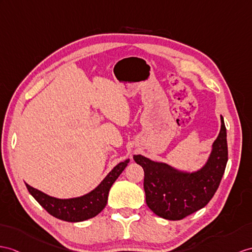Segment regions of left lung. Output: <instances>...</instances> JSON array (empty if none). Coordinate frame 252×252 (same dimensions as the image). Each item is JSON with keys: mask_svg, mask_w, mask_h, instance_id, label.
<instances>
[{"mask_svg": "<svg viewBox=\"0 0 252 252\" xmlns=\"http://www.w3.org/2000/svg\"><path fill=\"white\" fill-rule=\"evenodd\" d=\"M221 128L213 144L207 162L197 172H181L167 163L155 162L141 155L133 159L144 170L146 204L157 216L181 220L204 207L219 187L228 161L226 129Z\"/></svg>", "mask_w": 252, "mask_h": 252, "instance_id": "1", "label": "left lung"}]
</instances>
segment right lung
I'll use <instances>...</instances> for the list:
<instances>
[{"instance_id": "1", "label": "right lung", "mask_w": 252, "mask_h": 252, "mask_svg": "<svg viewBox=\"0 0 252 252\" xmlns=\"http://www.w3.org/2000/svg\"><path fill=\"white\" fill-rule=\"evenodd\" d=\"M128 162L129 159L115 165L111 172L94 190L79 198L57 199L31 187L28 184H26V186L33 198L53 217L68 222L84 221L95 217L105 208L110 188L127 167Z\"/></svg>"}]
</instances>
